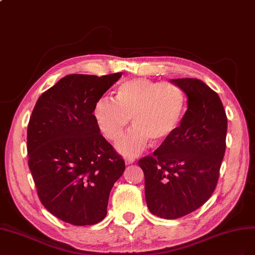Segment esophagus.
I'll use <instances>...</instances> for the list:
<instances>
[{
    "mask_svg": "<svg viewBox=\"0 0 255 255\" xmlns=\"http://www.w3.org/2000/svg\"><path fill=\"white\" fill-rule=\"evenodd\" d=\"M125 163L126 165H129V164H132L134 162V159L133 158H130V157H125Z\"/></svg>",
    "mask_w": 255,
    "mask_h": 255,
    "instance_id": "1",
    "label": "esophagus"
}]
</instances>
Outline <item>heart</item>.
Returning a JSON list of instances; mask_svg holds the SVG:
<instances>
[{"mask_svg":"<svg viewBox=\"0 0 255 255\" xmlns=\"http://www.w3.org/2000/svg\"><path fill=\"white\" fill-rule=\"evenodd\" d=\"M185 95L173 83L134 78L120 85L115 100L101 97L94 107L96 124L108 140L115 141L131 119L133 127L116 143L125 156H136L149 140L165 142L177 129L185 110Z\"/></svg>","mask_w":255,"mask_h":255,"instance_id":"b5f03b06","label":"heart"}]
</instances>
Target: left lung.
Listing matches in <instances>:
<instances>
[{
	"label": "left lung",
	"mask_w": 255,
	"mask_h": 255,
	"mask_svg": "<svg viewBox=\"0 0 255 255\" xmlns=\"http://www.w3.org/2000/svg\"><path fill=\"white\" fill-rule=\"evenodd\" d=\"M187 96V111L170 139L139 160L149 212L177 219L213 194L225 152L228 119L221 99L198 79H171Z\"/></svg>",
	"instance_id": "left-lung-1"
}]
</instances>
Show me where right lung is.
<instances>
[{
  "label": "right lung",
  "mask_w": 255,
  "mask_h": 255,
  "mask_svg": "<svg viewBox=\"0 0 255 255\" xmlns=\"http://www.w3.org/2000/svg\"><path fill=\"white\" fill-rule=\"evenodd\" d=\"M122 77L68 75L36 103L27 126L28 168L41 204L74 225L105 219L124 159L100 134L97 100Z\"/></svg>",
  "instance_id": "1"
}]
</instances>
